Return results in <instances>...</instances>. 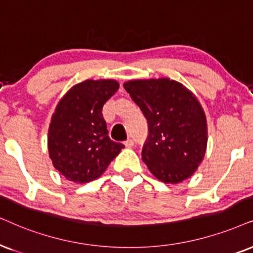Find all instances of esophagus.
I'll return each instance as SVG.
<instances>
[{"mask_svg":"<svg viewBox=\"0 0 253 253\" xmlns=\"http://www.w3.org/2000/svg\"><path fill=\"white\" fill-rule=\"evenodd\" d=\"M124 145L127 147V148H130V147H133L134 146V141L132 139H127L126 141L124 142Z\"/></svg>","mask_w":253,"mask_h":253,"instance_id":"1","label":"esophagus"}]
</instances>
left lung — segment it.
Listing matches in <instances>:
<instances>
[{"mask_svg":"<svg viewBox=\"0 0 253 253\" xmlns=\"http://www.w3.org/2000/svg\"><path fill=\"white\" fill-rule=\"evenodd\" d=\"M124 87L148 123L141 154L150 172L165 183L187 180L204 159L208 142L206 113L196 95L169 78L128 81Z\"/></svg>","mask_w":253,"mask_h":253,"instance_id":"8db88e82","label":"left lung"}]
</instances>
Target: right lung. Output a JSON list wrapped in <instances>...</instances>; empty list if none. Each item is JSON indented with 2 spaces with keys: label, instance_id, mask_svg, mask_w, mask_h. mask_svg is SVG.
<instances>
[{
  "label": "right lung",
  "instance_id": "right-lung-1",
  "mask_svg": "<svg viewBox=\"0 0 253 253\" xmlns=\"http://www.w3.org/2000/svg\"><path fill=\"white\" fill-rule=\"evenodd\" d=\"M119 88L114 79L82 82L72 86L51 117L47 149L53 167L68 181L97 180L124 148L107 135L104 104Z\"/></svg>",
  "mask_w": 253,
  "mask_h": 253
}]
</instances>
